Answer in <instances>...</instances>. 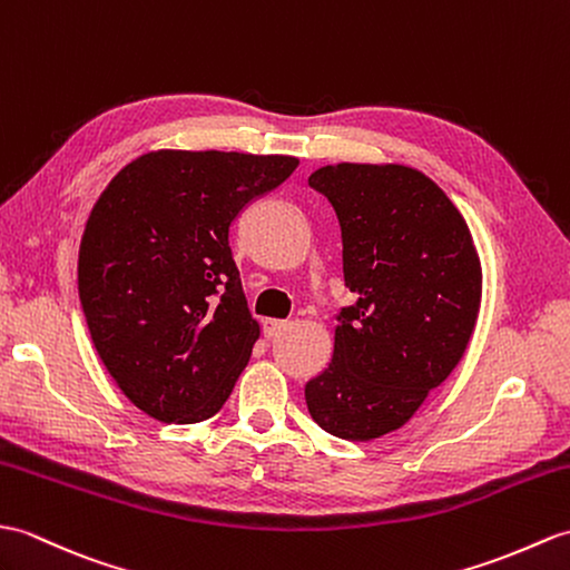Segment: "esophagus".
Returning a JSON list of instances; mask_svg holds the SVG:
<instances>
[{"label":"esophagus","mask_w":570,"mask_h":570,"mask_svg":"<svg viewBox=\"0 0 570 570\" xmlns=\"http://www.w3.org/2000/svg\"><path fill=\"white\" fill-rule=\"evenodd\" d=\"M286 327L288 321H274V317H269V321H264V337H276Z\"/></svg>","instance_id":"esophagus-1"}]
</instances>
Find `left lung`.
Instances as JSON below:
<instances>
[{
	"label": "left lung",
	"instance_id": "8db88e82",
	"mask_svg": "<svg viewBox=\"0 0 570 570\" xmlns=\"http://www.w3.org/2000/svg\"><path fill=\"white\" fill-rule=\"evenodd\" d=\"M308 184L342 228V308L333 362L306 383L311 417L340 440L403 428L454 372L481 311L483 272L464 216L420 169L340 163Z\"/></svg>",
	"mask_w": 570,
	"mask_h": 570
}]
</instances>
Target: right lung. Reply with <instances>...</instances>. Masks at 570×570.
Listing matches in <instances>:
<instances>
[{
    "label": "right lung",
    "mask_w": 570,
    "mask_h": 570,
    "mask_svg": "<svg viewBox=\"0 0 570 570\" xmlns=\"http://www.w3.org/2000/svg\"><path fill=\"white\" fill-rule=\"evenodd\" d=\"M296 167L291 155L153 150L97 198L79 301L106 372L142 413L191 425L228 401L259 340L230 223Z\"/></svg>",
    "instance_id": "obj_1"
}]
</instances>
